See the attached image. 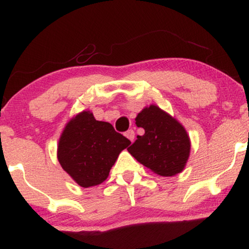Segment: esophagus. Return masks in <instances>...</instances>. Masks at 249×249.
I'll use <instances>...</instances> for the list:
<instances>
[{"mask_svg": "<svg viewBox=\"0 0 249 249\" xmlns=\"http://www.w3.org/2000/svg\"><path fill=\"white\" fill-rule=\"evenodd\" d=\"M125 136H126V138L128 139V141L133 142V141H134V131L133 130L126 131V132H125Z\"/></svg>", "mask_w": 249, "mask_h": 249, "instance_id": "1", "label": "esophagus"}]
</instances>
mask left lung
<instances>
[{
    "instance_id": "8db88e82",
    "label": "left lung",
    "mask_w": 249,
    "mask_h": 249,
    "mask_svg": "<svg viewBox=\"0 0 249 249\" xmlns=\"http://www.w3.org/2000/svg\"><path fill=\"white\" fill-rule=\"evenodd\" d=\"M136 125L144 130L127 148L141 164L161 177L182 172L191 152L187 131L174 117L158 105L144 107L136 117Z\"/></svg>"
}]
</instances>
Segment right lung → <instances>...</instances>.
Listing matches in <instances>:
<instances>
[{
	"label": "right lung",
	"instance_id": "add662e5",
	"mask_svg": "<svg viewBox=\"0 0 249 249\" xmlns=\"http://www.w3.org/2000/svg\"><path fill=\"white\" fill-rule=\"evenodd\" d=\"M130 144L110 123L96 121L91 111H82L65 125L57 159L79 186H96L107 180L119 153Z\"/></svg>",
	"mask_w": 249,
	"mask_h": 249
}]
</instances>
